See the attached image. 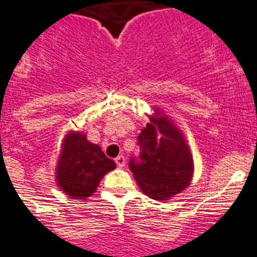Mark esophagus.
<instances>
[{"instance_id":"1","label":"esophagus","mask_w":257,"mask_h":257,"mask_svg":"<svg viewBox=\"0 0 257 257\" xmlns=\"http://www.w3.org/2000/svg\"><path fill=\"white\" fill-rule=\"evenodd\" d=\"M115 164H117L118 167H124V166H125V158L122 156V155H120V156H117V158H115Z\"/></svg>"}]
</instances>
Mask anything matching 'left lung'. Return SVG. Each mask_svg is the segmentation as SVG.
I'll use <instances>...</instances> for the list:
<instances>
[{
    "mask_svg": "<svg viewBox=\"0 0 257 257\" xmlns=\"http://www.w3.org/2000/svg\"><path fill=\"white\" fill-rule=\"evenodd\" d=\"M154 111L137 136L140 158H131L129 168L143 193L156 201H167L190 185L193 156L178 126L160 109Z\"/></svg>",
    "mask_w": 257,
    "mask_h": 257,
    "instance_id": "obj_1",
    "label": "left lung"
}]
</instances>
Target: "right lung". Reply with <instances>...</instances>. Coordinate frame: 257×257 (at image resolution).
<instances>
[{
	"mask_svg": "<svg viewBox=\"0 0 257 257\" xmlns=\"http://www.w3.org/2000/svg\"><path fill=\"white\" fill-rule=\"evenodd\" d=\"M115 163L101 147L90 143L82 132H70L62 143L56 166V183L68 197L86 199L95 193L99 182Z\"/></svg>",
	"mask_w": 257,
	"mask_h": 257,
	"instance_id": "1",
	"label": "right lung"
}]
</instances>
